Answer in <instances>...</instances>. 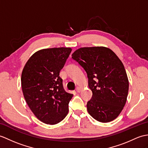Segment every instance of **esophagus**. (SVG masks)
Returning <instances> with one entry per match:
<instances>
[{
    "instance_id": "34e87169",
    "label": "esophagus",
    "mask_w": 148,
    "mask_h": 148,
    "mask_svg": "<svg viewBox=\"0 0 148 148\" xmlns=\"http://www.w3.org/2000/svg\"><path fill=\"white\" fill-rule=\"evenodd\" d=\"M76 91L77 92H80L81 91V88L80 87H77L76 88Z\"/></svg>"
}]
</instances>
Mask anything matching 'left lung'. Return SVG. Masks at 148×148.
Segmentation results:
<instances>
[{"mask_svg":"<svg viewBox=\"0 0 148 148\" xmlns=\"http://www.w3.org/2000/svg\"><path fill=\"white\" fill-rule=\"evenodd\" d=\"M86 72L92 98L88 112L100 122L115 119L124 107L129 80L124 66L113 51L105 47L80 48L72 54Z\"/></svg>","mask_w":148,"mask_h":148,"instance_id":"obj_1","label":"left lung"}]
</instances>
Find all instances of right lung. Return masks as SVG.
Returning a JSON list of instances; mask_svg holds the SVG:
<instances>
[{
	"instance_id": "right-lung-1",
	"label": "right lung",
	"mask_w": 148,
	"mask_h": 148,
	"mask_svg": "<svg viewBox=\"0 0 148 148\" xmlns=\"http://www.w3.org/2000/svg\"><path fill=\"white\" fill-rule=\"evenodd\" d=\"M71 48L36 51L27 61L21 74V87L27 105L36 117L47 124L61 122L69 112L73 97L64 90L59 76Z\"/></svg>"
}]
</instances>
